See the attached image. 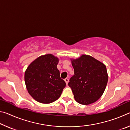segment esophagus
I'll use <instances>...</instances> for the list:
<instances>
[{
  "instance_id": "obj_1",
  "label": "esophagus",
  "mask_w": 130,
  "mask_h": 130,
  "mask_svg": "<svg viewBox=\"0 0 130 130\" xmlns=\"http://www.w3.org/2000/svg\"><path fill=\"white\" fill-rule=\"evenodd\" d=\"M64 81H65V83H66V84H67V85H68V83H69V79H68V78H66L64 80Z\"/></svg>"
}]
</instances>
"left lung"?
Returning <instances> with one entry per match:
<instances>
[{
    "label": "left lung",
    "mask_w": 130,
    "mask_h": 130,
    "mask_svg": "<svg viewBox=\"0 0 130 130\" xmlns=\"http://www.w3.org/2000/svg\"><path fill=\"white\" fill-rule=\"evenodd\" d=\"M70 60L74 75L70 78L68 85L71 88L74 99L83 105L96 102L103 95L108 80L105 65L86 54Z\"/></svg>",
    "instance_id": "1"
}]
</instances>
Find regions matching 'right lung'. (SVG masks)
Segmentation results:
<instances>
[{"label":"right lung","mask_w":130,"mask_h":130,"mask_svg":"<svg viewBox=\"0 0 130 130\" xmlns=\"http://www.w3.org/2000/svg\"><path fill=\"white\" fill-rule=\"evenodd\" d=\"M58 57L52 54L39 56L28 65L25 73L26 88L38 102L49 104L60 98L66 83L57 65Z\"/></svg>","instance_id":"obj_1"}]
</instances>
